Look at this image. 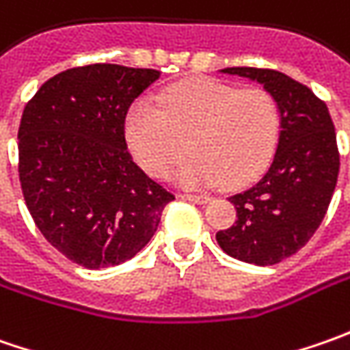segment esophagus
Wrapping results in <instances>:
<instances>
[{
  "mask_svg": "<svg viewBox=\"0 0 350 350\" xmlns=\"http://www.w3.org/2000/svg\"><path fill=\"white\" fill-rule=\"evenodd\" d=\"M181 198L185 200H191V202H196V204H206L212 198L208 195H181Z\"/></svg>",
  "mask_w": 350,
  "mask_h": 350,
  "instance_id": "obj_1",
  "label": "esophagus"
}]
</instances>
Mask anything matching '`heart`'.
Masks as SVG:
<instances>
[{
	"label": "heart",
	"instance_id": "b5f03b06",
	"mask_svg": "<svg viewBox=\"0 0 350 350\" xmlns=\"http://www.w3.org/2000/svg\"><path fill=\"white\" fill-rule=\"evenodd\" d=\"M159 108L138 99L124 115V140L144 171L165 177L189 136L193 155L175 171L189 189L241 187L269 167L280 136V107L262 89L193 79L159 93Z\"/></svg>",
	"mask_w": 350,
	"mask_h": 350
}]
</instances>
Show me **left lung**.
Instances as JSON below:
<instances>
[{
  "instance_id": "8db88e82",
  "label": "left lung",
  "mask_w": 350,
  "mask_h": 350,
  "mask_svg": "<svg viewBox=\"0 0 350 350\" xmlns=\"http://www.w3.org/2000/svg\"><path fill=\"white\" fill-rule=\"evenodd\" d=\"M220 74L257 81L280 107V136L269 171L251 189L230 196L237 210L218 245L239 261L276 265L316 234L339 175L337 136L325 103L286 74L261 68H224Z\"/></svg>"
}]
</instances>
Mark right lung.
Segmentation results:
<instances>
[{
    "mask_svg": "<svg viewBox=\"0 0 350 350\" xmlns=\"http://www.w3.org/2000/svg\"><path fill=\"white\" fill-rule=\"evenodd\" d=\"M161 72L93 64L50 77L23 111L19 179L36 228L85 269L132 259L175 196L128 154L124 115Z\"/></svg>",
    "mask_w": 350,
    "mask_h": 350,
    "instance_id": "add662e5",
    "label": "right lung"
}]
</instances>
